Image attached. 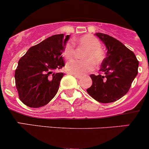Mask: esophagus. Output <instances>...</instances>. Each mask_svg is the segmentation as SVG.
<instances>
[{"instance_id":"34e87169","label":"esophagus","mask_w":149,"mask_h":149,"mask_svg":"<svg viewBox=\"0 0 149 149\" xmlns=\"http://www.w3.org/2000/svg\"><path fill=\"white\" fill-rule=\"evenodd\" d=\"M73 75L76 78V79H80V78L81 77V76H79V75H76V74H73Z\"/></svg>"}]
</instances>
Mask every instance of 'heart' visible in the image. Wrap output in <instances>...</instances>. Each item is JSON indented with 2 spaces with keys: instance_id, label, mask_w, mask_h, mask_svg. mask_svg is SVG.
I'll list each match as a JSON object with an SVG mask.
<instances>
[{
  "instance_id": "1",
  "label": "heart",
  "mask_w": 149,
  "mask_h": 149,
  "mask_svg": "<svg viewBox=\"0 0 149 149\" xmlns=\"http://www.w3.org/2000/svg\"><path fill=\"white\" fill-rule=\"evenodd\" d=\"M75 45L85 48L82 54L83 60L73 59L66 65L67 71L76 75H83L93 70L94 64L99 65L105 58V53L101 48V42L94 36L85 34L74 40ZM74 55V46L71 42L66 43L64 47L63 56L70 60Z\"/></svg>"
}]
</instances>
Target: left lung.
<instances>
[{"label":"left lung","mask_w":149,"mask_h":149,"mask_svg":"<svg viewBox=\"0 0 149 149\" xmlns=\"http://www.w3.org/2000/svg\"><path fill=\"white\" fill-rule=\"evenodd\" d=\"M95 35L105 44L107 52L99 74L90 75L93 84L87 92L98 102H114L129 90L137 75L139 62L134 53L119 40L103 33Z\"/></svg>","instance_id":"left-lung-1"}]
</instances>
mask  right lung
<instances>
[{"mask_svg":"<svg viewBox=\"0 0 149 149\" xmlns=\"http://www.w3.org/2000/svg\"><path fill=\"white\" fill-rule=\"evenodd\" d=\"M70 35L56 34L31 47L18 62L15 85L20 101L29 107L46 105L56 95L64 73V47Z\"/></svg>","mask_w":149,"mask_h":149,"instance_id":"1","label":"right lung"}]
</instances>
